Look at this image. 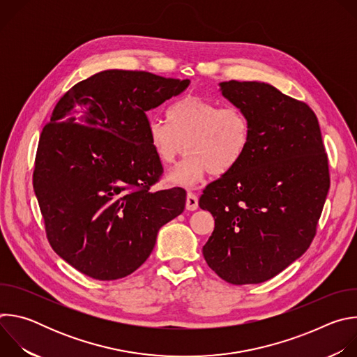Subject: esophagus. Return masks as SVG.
<instances>
[{
  "mask_svg": "<svg viewBox=\"0 0 357 357\" xmlns=\"http://www.w3.org/2000/svg\"><path fill=\"white\" fill-rule=\"evenodd\" d=\"M197 206H199L197 196L193 192H188V196H186V209L188 211H196Z\"/></svg>",
  "mask_w": 357,
  "mask_h": 357,
  "instance_id": "esophagus-1",
  "label": "esophagus"
}]
</instances>
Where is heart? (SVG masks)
Returning a JSON list of instances; mask_svg holds the SVG:
<instances>
[{
	"label": "heart",
	"mask_w": 357,
	"mask_h": 357,
	"mask_svg": "<svg viewBox=\"0 0 357 357\" xmlns=\"http://www.w3.org/2000/svg\"><path fill=\"white\" fill-rule=\"evenodd\" d=\"M168 123L152 120L148 141L157 160L172 167L185 149L186 160L169 174V182L195 186L209 172L223 176L234 171L251 144V121L236 106L188 94L168 109Z\"/></svg>",
	"instance_id": "1"
}]
</instances>
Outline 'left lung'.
Instances as JSON below:
<instances>
[{"instance_id": "1", "label": "left lung", "mask_w": 357, "mask_h": 357, "mask_svg": "<svg viewBox=\"0 0 357 357\" xmlns=\"http://www.w3.org/2000/svg\"><path fill=\"white\" fill-rule=\"evenodd\" d=\"M220 87L245 112L252 134L238 167L199 199L200 209L215 218L203 257L230 284H260L311 245L331 185L328 155L307 103L260 82Z\"/></svg>"}]
</instances>
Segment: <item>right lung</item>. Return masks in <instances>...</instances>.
Instances as JSON below:
<instances>
[{"label":"right lung","mask_w":357,"mask_h":357,"mask_svg":"<svg viewBox=\"0 0 357 357\" xmlns=\"http://www.w3.org/2000/svg\"><path fill=\"white\" fill-rule=\"evenodd\" d=\"M189 80L142 70H105L76 83L56 103L38 144L33 190L49 244L100 281L134 273L158 230L179 216L182 188L152 192L162 172L148 141L146 112Z\"/></svg>","instance_id":"obj_1"}]
</instances>
